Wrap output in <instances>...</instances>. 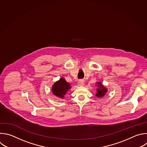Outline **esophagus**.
<instances>
[{
    "instance_id": "esophagus-1",
    "label": "esophagus",
    "mask_w": 147,
    "mask_h": 147,
    "mask_svg": "<svg viewBox=\"0 0 147 147\" xmlns=\"http://www.w3.org/2000/svg\"><path fill=\"white\" fill-rule=\"evenodd\" d=\"M84 80H80L78 82V85L79 86H83L84 85Z\"/></svg>"
}]
</instances>
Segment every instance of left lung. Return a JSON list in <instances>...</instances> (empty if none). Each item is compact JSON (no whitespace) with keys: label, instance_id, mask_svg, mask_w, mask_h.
I'll use <instances>...</instances> for the list:
<instances>
[{"label":"left lung","instance_id":"obj_1","mask_svg":"<svg viewBox=\"0 0 147 147\" xmlns=\"http://www.w3.org/2000/svg\"><path fill=\"white\" fill-rule=\"evenodd\" d=\"M97 88L96 90V96L97 97H103V96L105 95L106 92H107V89H106V87H105L100 82H97Z\"/></svg>","mask_w":147,"mask_h":147}]
</instances>
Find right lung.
Returning <instances> with one entry per match:
<instances>
[{"label": "right lung", "instance_id": "add662e5", "mask_svg": "<svg viewBox=\"0 0 147 147\" xmlns=\"http://www.w3.org/2000/svg\"><path fill=\"white\" fill-rule=\"evenodd\" d=\"M70 88V84L66 82L64 78H61L53 85L52 92L54 95L59 98H63L67 92Z\"/></svg>", "mask_w": 147, "mask_h": 147}]
</instances>
